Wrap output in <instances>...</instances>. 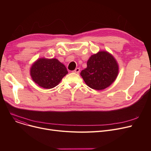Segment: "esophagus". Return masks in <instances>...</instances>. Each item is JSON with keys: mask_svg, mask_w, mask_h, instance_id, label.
I'll return each instance as SVG.
<instances>
[{"mask_svg": "<svg viewBox=\"0 0 151 151\" xmlns=\"http://www.w3.org/2000/svg\"><path fill=\"white\" fill-rule=\"evenodd\" d=\"M80 68H75V70H73V72L76 73H78L79 72H80Z\"/></svg>", "mask_w": 151, "mask_h": 151, "instance_id": "34e87169", "label": "esophagus"}]
</instances>
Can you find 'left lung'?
Segmentation results:
<instances>
[{"mask_svg": "<svg viewBox=\"0 0 151 151\" xmlns=\"http://www.w3.org/2000/svg\"><path fill=\"white\" fill-rule=\"evenodd\" d=\"M118 70L113 55L106 51H100L91 55L87 62V68L81 71V75L89 88L103 90L114 81Z\"/></svg>", "mask_w": 151, "mask_h": 151, "instance_id": "1", "label": "left lung"}]
</instances>
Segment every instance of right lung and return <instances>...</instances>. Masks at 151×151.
Listing matches in <instances>:
<instances>
[{"label": "right lung", "instance_id": "obj_1", "mask_svg": "<svg viewBox=\"0 0 151 151\" xmlns=\"http://www.w3.org/2000/svg\"><path fill=\"white\" fill-rule=\"evenodd\" d=\"M67 73L65 65L56 59H39L30 68L33 81L45 89H51L58 86Z\"/></svg>", "mask_w": 151, "mask_h": 151}]
</instances>
